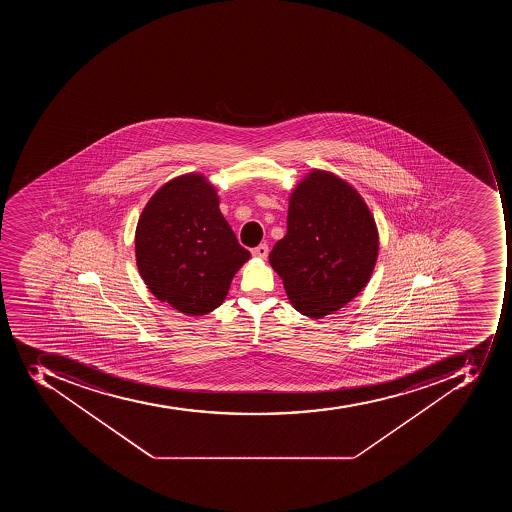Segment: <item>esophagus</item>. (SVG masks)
Here are the masks:
<instances>
[{"label":"esophagus","instance_id":"1","mask_svg":"<svg viewBox=\"0 0 512 512\" xmlns=\"http://www.w3.org/2000/svg\"><path fill=\"white\" fill-rule=\"evenodd\" d=\"M267 254H269V246L266 243H261V245L256 246L253 250L254 258L266 259Z\"/></svg>","mask_w":512,"mask_h":512}]
</instances>
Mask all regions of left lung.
Returning <instances> with one entry per match:
<instances>
[{
    "label": "left lung",
    "mask_w": 512,
    "mask_h": 512,
    "mask_svg": "<svg viewBox=\"0 0 512 512\" xmlns=\"http://www.w3.org/2000/svg\"><path fill=\"white\" fill-rule=\"evenodd\" d=\"M378 251V227L362 195L336 174L312 169L291 192L286 235L269 262L291 306L322 318L367 286Z\"/></svg>",
    "instance_id": "left-lung-1"
}]
</instances>
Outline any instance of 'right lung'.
<instances>
[{
  "mask_svg": "<svg viewBox=\"0 0 512 512\" xmlns=\"http://www.w3.org/2000/svg\"><path fill=\"white\" fill-rule=\"evenodd\" d=\"M134 246L150 293L190 317L218 309L251 258L219 210L218 190L200 173L171 179L150 197Z\"/></svg>",
  "mask_w": 512,
  "mask_h": 512,
  "instance_id": "1",
  "label": "right lung"
}]
</instances>
